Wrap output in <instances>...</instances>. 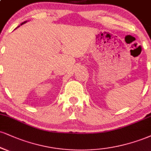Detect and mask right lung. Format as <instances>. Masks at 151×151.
Instances as JSON below:
<instances>
[{
	"label": "right lung",
	"mask_w": 151,
	"mask_h": 151,
	"mask_svg": "<svg viewBox=\"0 0 151 151\" xmlns=\"http://www.w3.org/2000/svg\"><path fill=\"white\" fill-rule=\"evenodd\" d=\"M27 22V21H25V22H22V23L20 25H22V24H25V23H26V22ZM20 25H19V26H20ZM19 26H18V27H17V28H18V27H19ZM17 28H15V29H17Z\"/></svg>",
	"instance_id": "add662e5"
}]
</instances>
